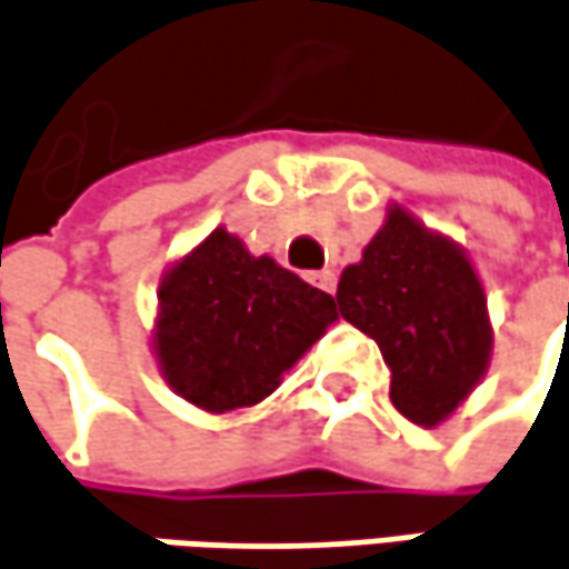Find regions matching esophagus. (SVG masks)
Here are the masks:
<instances>
[{
	"label": "esophagus",
	"instance_id": "1",
	"mask_svg": "<svg viewBox=\"0 0 569 569\" xmlns=\"http://www.w3.org/2000/svg\"><path fill=\"white\" fill-rule=\"evenodd\" d=\"M309 280L318 289H325V292H333V286H337V273H333L331 267H325V270H318V273H309Z\"/></svg>",
	"mask_w": 569,
	"mask_h": 569
}]
</instances>
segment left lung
Segmentation results:
<instances>
[{
	"instance_id": "left-lung-1",
	"label": "left lung",
	"mask_w": 569,
	"mask_h": 569,
	"mask_svg": "<svg viewBox=\"0 0 569 569\" xmlns=\"http://www.w3.org/2000/svg\"><path fill=\"white\" fill-rule=\"evenodd\" d=\"M340 315L391 369V405L439 427L478 388L493 350L483 283L465 248L391 203L385 226L337 283Z\"/></svg>"
}]
</instances>
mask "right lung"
Instances as JSON below:
<instances>
[{"label":"right lung","instance_id":"right-lung-1","mask_svg":"<svg viewBox=\"0 0 569 569\" xmlns=\"http://www.w3.org/2000/svg\"><path fill=\"white\" fill-rule=\"evenodd\" d=\"M337 321L333 296L222 226L159 283L152 353L161 379L207 413L254 408Z\"/></svg>","mask_w":569,"mask_h":569}]
</instances>
